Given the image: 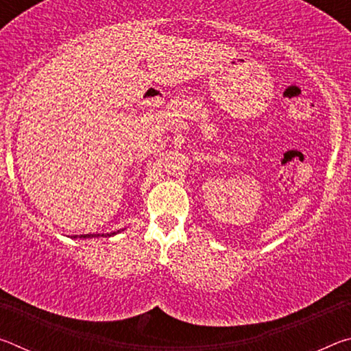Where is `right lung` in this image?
I'll use <instances>...</instances> for the list:
<instances>
[{"instance_id":"add662e5","label":"right lung","mask_w":351,"mask_h":351,"mask_svg":"<svg viewBox=\"0 0 351 351\" xmlns=\"http://www.w3.org/2000/svg\"><path fill=\"white\" fill-rule=\"evenodd\" d=\"M119 232V230H117ZM116 232H112V234H106L108 237H111V235H114ZM91 237H99V235H96V234H86V235H80V239H91ZM104 237V235H102ZM74 239H77V235L74 237Z\"/></svg>"}]
</instances>
